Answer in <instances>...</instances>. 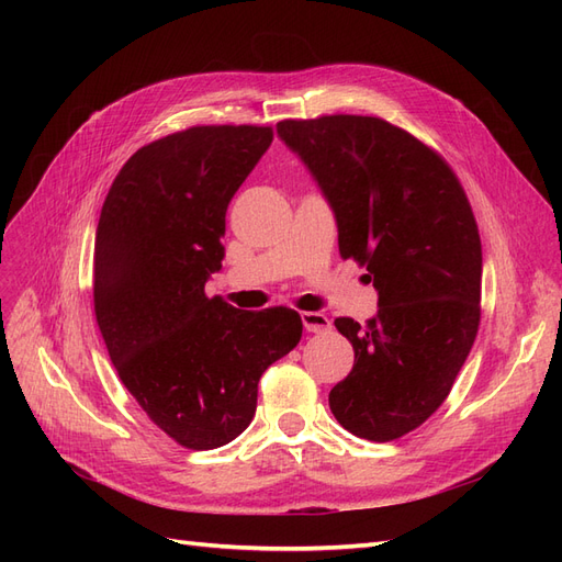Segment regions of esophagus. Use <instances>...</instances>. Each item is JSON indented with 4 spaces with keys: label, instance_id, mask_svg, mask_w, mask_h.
I'll return each mask as SVG.
<instances>
[{
    "label": "esophagus",
    "instance_id": "34e87169",
    "mask_svg": "<svg viewBox=\"0 0 562 562\" xmlns=\"http://www.w3.org/2000/svg\"><path fill=\"white\" fill-rule=\"evenodd\" d=\"M302 323L310 333H328L330 326H333L330 318L326 314H321V312H304Z\"/></svg>",
    "mask_w": 562,
    "mask_h": 562
}]
</instances>
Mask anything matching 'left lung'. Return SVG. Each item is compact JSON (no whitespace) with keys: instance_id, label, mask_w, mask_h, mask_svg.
<instances>
[{"instance_id":"1","label":"left lung","mask_w":562,"mask_h":562,"mask_svg":"<svg viewBox=\"0 0 562 562\" xmlns=\"http://www.w3.org/2000/svg\"><path fill=\"white\" fill-rule=\"evenodd\" d=\"M335 215L342 258L368 269L378 314L335 318L353 368L330 411L359 438H401L450 394L481 321L483 252L452 168L378 116L333 114L277 124Z\"/></svg>"}]
</instances>
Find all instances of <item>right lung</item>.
I'll return each instance as SVG.
<instances>
[{"instance_id": "add662e5", "label": "right lung", "mask_w": 562, "mask_h": 562, "mask_svg": "<svg viewBox=\"0 0 562 562\" xmlns=\"http://www.w3.org/2000/svg\"><path fill=\"white\" fill-rule=\"evenodd\" d=\"M269 126H194L145 145L100 211L93 304L133 398L180 446H227L250 424L262 372L302 337L297 312H244L203 288L223 269L232 196Z\"/></svg>"}]
</instances>
